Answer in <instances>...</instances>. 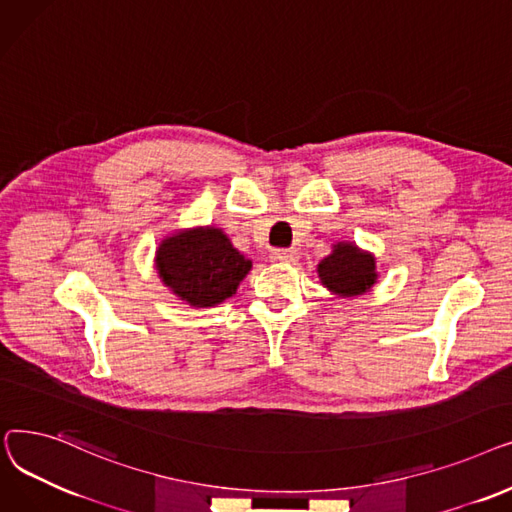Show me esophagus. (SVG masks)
<instances>
[{"label":"esophagus","instance_id":"obj_1","mask_svg":"<svg viewBox=\"0 0 512 512\" xmlns=\"http://www.w3.org/2000/svg\"><path fill=\"white\" fill-rule=\"evenodd\" d=\"M298 252L296 250H275L271 254V260L273 262H279V264H298Z\"/></svg>","mask_w":512,"mask_h":512}]
</instances>
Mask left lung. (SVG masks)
I'll use <instances>...</instances> for the list:
<instances>
[{
	"mask_svg": "<svg viewBox=\"0 0 512 512\" xmlns=\"http://www.w3.org/2000/svg\"><path fill=\"white\" fill-rule=\"evenodd\" d=\"M316 273L321 285L337 298L364 296L379 279L377 258L367 250H360L354 241L333 243L331 254L319 262Z\"/></svg>",
	"mask_w": 512,
	"mask_h": 512,
	"instance_id": "obj_1",
	"label": "left lung"
}]
</instances>
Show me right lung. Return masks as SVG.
<instances>
[{"label": "right lung", "mask_w": 512, "mask_h": 512, "mask_svg": "<svg viewBox=\"0 0 512 512\" xmlns=\"http://www.w3.org/2000/svg\"><path fill=\"white\" fill-rule=\"evenodd\" d=\"M154 264L160 281L191 308L223 304L252 271V260L212 225L166 235L158 243Z\"/></svg>", "instance_id": "right-lung-1"}]
</instances>
